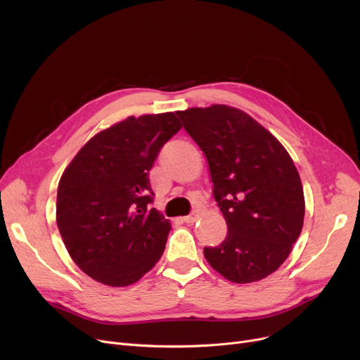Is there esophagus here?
I'll return each instance as SVG.
<instances>
[{
	"mask_svg": "<svg viewBox=\"0 0 360 360\" xmlns=\"http://www.w3.org/2000/svg\"><path fill=\"white\" fill-rule=\"evenodd\" d=\"M197 219H198V213H197V212H193L191 214L184 217V222H186V224H194V222L197 221Z\"/></svg>",
	"mask_w": 360,
	"mask_h": 360,
	"instance_id": "1",
	"label": "esophagus"
}]
</instances>
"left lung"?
I'll return each instance as SVG.
<instances>
[{
	"label": "left lung",
	"mask_w": 360,
	"mask_h": 360,
	"mask_svg": "<svg viewBox=\"0 0 360 360\" xmlns=\"http://www.w3.org/2000/svg\"><path fill=\"white\" fill-rule=\"evenodd\" d=\"M176 115L206 155L228 225L224 243L205 247L206 260L232 283L266 278L285 262L303 228V186L290 154L240 108L213 104Z\"/></svg>",
	"instance_id": "8db88e82"
}]
</instances>
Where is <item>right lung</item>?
<instances>
[{
    "mask_svg": "<svg viewBox=\"0 0 360 360\" xmlns=\"http://www.w3.org/2000/svg\"><path fill=\"white\" fill-rule=\"evenodd\" d=\"M181 127L175 113L131 116L94 135L61 175L58 231L73 262L98 283L131 285L162 257L172 225L150 209L148 174Z\"/></svg>",
    "mask_w": 360,
    "mask_h": 360,
    "instance_id": "obj_1",
    "label": "right lung"
}]
</instances>
